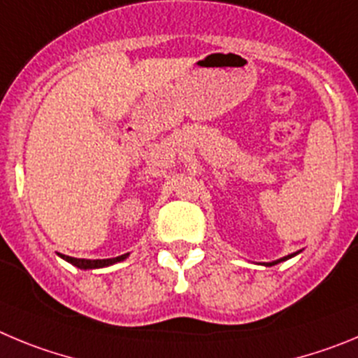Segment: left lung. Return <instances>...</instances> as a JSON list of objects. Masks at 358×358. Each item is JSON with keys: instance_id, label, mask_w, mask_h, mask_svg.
Wrapping results in <instances>:
<instances>
[{"instance_id": "8db88e82", "label": "left lung", "mask_w": 358, "mask_h": 358, "mask_svg": "<svg viewBox=\"0 0 358 358\" xmlns=\"http://www.w3.org/2000/svg\"><path fill=\"white\" fill-rule=\"evenodd\" d=\"M296 253H292V255H287V257H283V259H278V260H275V262H267L266 266H275V264H278V262H283V260H287V259H291V257H294Z\"/></svg>"}]
</instances>
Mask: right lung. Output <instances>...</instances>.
<instances>
[{
	"label": "right lung",
	"instance_id": "right-lung-1",
	"mask_svg": "<svg viewBox=\"0 0 358 358\" xmlns=\"http://www.w3.org/2000/svg\"><path fill=\"white\" fill-rule=\"evenodd\" d=\"M64 260H67V262H71L73 266L80 267V269H99V267H107V266H112V264L115 262H121V260H124L128 257V253H124V255L121 257H115V259H98V260H89V259H75V257H67V255H60Z\"/></svg>",
	"mask_w": 358,
	"mask_h": 358
}]
</instances>
